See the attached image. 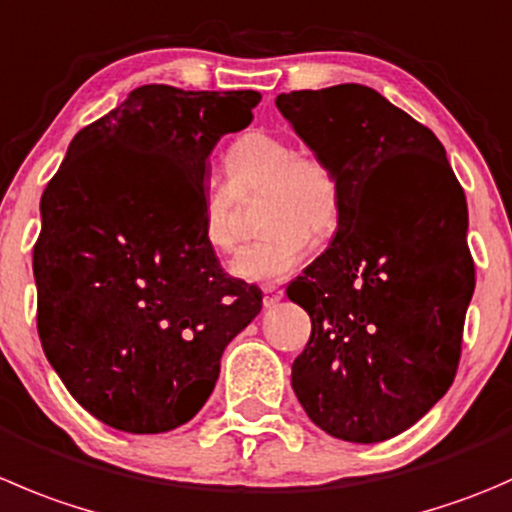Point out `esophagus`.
I'll return each mask as SVG.
<instances>
[{
    "label": "esophagus",
    "instance_id": "1",
    "mask_svg": "<svg viewBox=\"0 0 512 512\" xmlns=\"http://www.w3.org/2000/svg\"><path fill=\"white\" fill-rule=\"evenodd\" d=\"M282 295H285V292H282L280 287L270 285V287H265V300H262V302H265V307H275L277 302L282 300Z\"/></svg>",
    "mask_w": 512,
    "mask_h": 512
}]
</instances>
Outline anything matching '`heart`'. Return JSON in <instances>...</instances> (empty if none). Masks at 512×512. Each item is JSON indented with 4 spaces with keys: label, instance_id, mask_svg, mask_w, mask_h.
<instances>
[{
    "label": "heart",
    "instance_id": "obj_1",
    "mask_svg": "<svg viewBox=\"0 0 512 512\" xmlns=\"http://www.w3.org/2000/svg\"><path fill=\"white\" fill-rule=\"evenodd\" d=\"M227 185L202 200V237L215 252L235 247V200L262 195V240L242 247L230 272L245 282L272 285L295 270L310 240H327L340 225L342 187L320 155L297 152L290 140L265 130L242 132L225 152Z\"/></svg>",
    "mask_w": 512,
    "mask_h": 512
}]
</instances>
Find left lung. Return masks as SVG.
Masks as SVG:
<instances>
[{"label":"left lung","instance_id":"1","mask_svg":"<svg viewBox=\"0 0 512 512\" xmlns=\"http://www.w3.org/2000/svg\"><path fill=\"white\" fill-rule=\"evenodd\" d=\"M275 104L342 187L330 247L287 287L312 320L292 390L332 438H395L458 370L475 290L463 187L438 137L372 87L300 89Z\"/></svg>","mask_w":512,"mask_h":512}]
</instances>
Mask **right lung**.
Instances as JSON below:
<instances>
[{
    "label": "right lung",
    "instance_id": "obj_1",
    "mask_svg": "<svg viewBox=\"0 0 512 512\" xmlns=\"http://www.w3.org/2000/svg\"><path fill=\"white\" fill-rule=\"evenodd\" d=\"M260 92L145 84L79 130L44 190L37 330L72 398L109 428L167 433L200 413L220 357L262 310L202 237L207 160Z\"/></svg>",
    "mask_w": 512,
    "mask_h": 512
}]
</instances>
